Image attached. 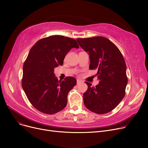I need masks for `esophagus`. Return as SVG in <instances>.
<instances>
[{"label": "esophagus", "mask_w": 148, "mask_h": 148, "mask_svg": "<svg viewBox=\"0 0 148 148\" xmlns=\"http://www.w3.org/2000/svg\"><path fill=\"white\" fill-rule=\"evenodd\" d=\"M82 83V80H77V84H79L80 83Z\"/></svg>", "instance_id": "1"}]
</instances>
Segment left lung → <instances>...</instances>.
<instances>
[{"instance_id": "left-lung-1", "label": "left lung", "mask_w": 148, "mask_h": 148, "mask_svg": "<svg viewBox=\"0 0 148 148\" xmlns=\"http://www.w3.org/2000/svg\"><path fill=\"white\" fill-rule=\"evenodd\" d=\"M81 47L89 53L90 69H97L98 84L88 90L83 101L88 109L97 114L110 112L118 106L125 94L128 83L125 60L119 49L103 36L77 38Z\"/></svg>"}]
</instances>
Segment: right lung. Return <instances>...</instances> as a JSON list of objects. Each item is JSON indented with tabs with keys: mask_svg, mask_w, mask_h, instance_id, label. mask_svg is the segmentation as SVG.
<instances>
[{
	"mask_svg": "<svg viewBox=\"0 0 148 148\" xmlns=\"http://www.w3.org/2000/svg\"><path fill=\"white\" fill-rule=\"evenodd\" d=\"M73 48H79L73 38L53 35L41 39L31 48L23 68L21 84L30 103L45 114L56 113L66 107L67 95L77 83L73 77L58 80L54 69L63 65Z\"/></svg>",
	"mask_w": 148,
	"mask_h": 148,
	"instance_id": "1",
	"label": "right lung"
}]
</instances>
